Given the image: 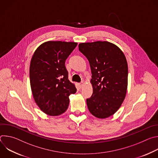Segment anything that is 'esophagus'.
Listing matches in <instances>:
<instances>
[{
	"mask_svg": "<svg viewBox=\"0 0 158 158\" xmlns=\"http://www.w3.org/2000/svg\"><path fill=\"white\" fill-rule=\"evenodd\" d=\"M84 82H81V83L79 84V86H80V87H81V88H82V87H83V86H84Z\"/></svg>",
	"mask_w": 158,
	"mask_h": 158,
	"instance_id": "esophagus-1",
	"label": "esophagus"
}]
</instances>
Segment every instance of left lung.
I'll return each mask as SVG.
<instances>
[{
    "mask_svg": "<svg viewBox=\"0 0 158 158\" xmlns=\"http://www.w3.org/2000/svg\"><path fill=\"white\" fill-rule=\"evenodd\" d=\"M79 51L89 60L93 89L86 100L90 112L99 119L113 115L121 106L127 89L128 66L124 54L107 41L80 43Z\"/></svg>",
    "mask_w": 158,
    "mask_h": 158,
    "instance_id": "obj_1",
    "label": "left lung"
}]
</instances>
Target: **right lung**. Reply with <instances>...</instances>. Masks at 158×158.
I'll list each match as a JSON object with an SVG mask.
<instances>
[{
    "label": "right lung",
    "instance_id": "add662e5",
    "mask_svg": "<svg viewBox=\"0 0 158 158\" xmlns=\"http://www.w3.org/2000/svg\"><path fill=\"white\" fill-rule=\"evenodd\" d=\"M77 43L47 41L35 51L29 75L34 99L44 113L59 116L68 108L69 96L76 93L75 84L68 79L65 61Z\"/></svg>",
    "mask_w": 158,
    "mask_h": 158
}]
</instances>
